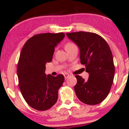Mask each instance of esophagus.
Returning <instances> with one entry per match:
<instances>
[{
  "label": "esophagus",
  "mask_w": 129,
  "mask_h": 129,
  "mask_svg": "<svg viewBox=\"0 0 129 129\" xmlns=\"http://www.w3.org/2000/svg\"><path fill=\"white\" fill-rule=\"evenodd\" d=\"M69 76H70V75H69L68 74H64V78L66 79H67V78H68L69 77Z\"/></svg>",
  "instance_id": "34e87169"
}]
</instances>
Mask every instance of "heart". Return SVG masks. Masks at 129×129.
<instances>
[{
  "instance_id": "1",
  "label": "heart",
  "mask_w": 129,
  "mask_h": 129,
  "mask_svg": "<svg viewBox=\"0 0 129 129\" xmlns=\"http://www.w3.org/2000/svg\"><path fill=\"white\" fill-rule=\"evenodd\" d=\"M74 45H75V44H73V43H72V42H68V43H67V44H66V45H65V47H64V48H65V49H68V48H70V47H72V46H74Z\"/></svg>"
}]
</instances>
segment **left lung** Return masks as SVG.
<instances>
[{"mask_svg":"<svg viewBox=\"0 0 129 129\" xmlns=\"http://www.w3.org/2000/svg\"><path fill=\"white\" fill-rule=\"evenodd\" d=\"M67 36L78 46L81 63L89 74L88 80L76 75L74 90L79 101L94 105L105 99L113 83L115 66L108 44L94 33L77 31L67 33Z\"/></svg>","mask_w":129,"mask_h":129,"instance_id":"8db88e82","label":"left lung"}]
</instances>
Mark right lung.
Returning a JSON list of instances; mask_svg holds the SVG:
<instances>
[{"label":"right lung","mask_w":129,"mask_h":129,"mask_svg":"<svg viewBox=\"0 0 129 129\" xmlns=\"http://www.w3.org/2000/svg\"><path fill=\"white\" fill-rule=\"evenodd\" d=\"M64 36V33L35 35L26 41L21 51L17 71L18 86L27 103L36 110H47L57 101L64 76H47L45 64L51 61L55 47Z\"/></svg>","instance_id":"right-lung-1"}]
</instances>
